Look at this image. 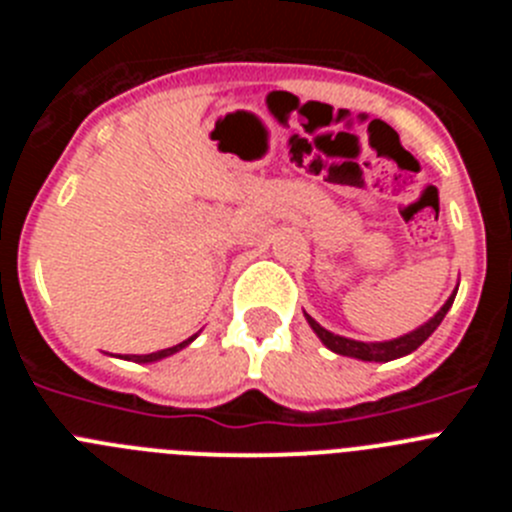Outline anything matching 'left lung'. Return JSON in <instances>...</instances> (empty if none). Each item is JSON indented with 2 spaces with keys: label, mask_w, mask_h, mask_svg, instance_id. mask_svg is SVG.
Returning <instances> with one entry per match:
<instances>
[{
  "label": "left lung",
  "mask_w": 512,
  "mask_h": 512,
  "mask_svg": "<svg viewBox=\"0 0 512 512\" xmlns=\"http://www.w3.org/2000/svg\"><path fill=\"white\" fill-rule=\"evenodd\" d=\"M454 297H456V292L449 297V300H446V305H443L441 310H438L436 315L428 320V323L420 325L418 330H413V333H408V336L395 338V341H384V343H361V341H351V338L336 336V333H330V330H325L323 325L315 323L310 315H307V323H310V328L318 333L320 341H323L330 351H336V354L354 356V359H361V361H392V359H400V356L413 354L415 348H418L425 338L431 336L433 330L441 325V320L446 318L449 307L454 305Z\"/></svg>",
  "instance_id": "left-lung-1"
}]
</instances>
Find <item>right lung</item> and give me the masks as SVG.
Instances as JSON below:
<instances>
[{"instance_id": "1", "label": "right lung", "mask_w": 512, "mask_h": 512, "mask_svg": "<svg viewBox=\"0 0 512 512\" xmlns=\"http://www.w3.org/2000/svg\"><path fill=\"white\" fill-rule=\"evenodd\" d=\"M194 341V336L192 338H187V341H182V343H176V346H171V348H164V351H156V354H143V356H125V359L128 361H138V364H148V361H158V359H164V356H171V354H176V351H179V348H184L187 346V343H192Z\"/></svg>"}]
</instances>
